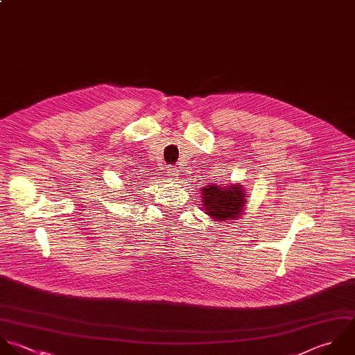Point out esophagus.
Segmentation results:
<instances>
[{
    "mask_svg": "<svg viewBox=\"0 0 355 355\" xmlns=\"http://www.w3.org/2000/svg\"><path fill=\"white\" fill-rule=\"evenodd\" d=\"M167 174H168V177H170L171 180H177L178 175H180V170L175 168V167H170L168 171H167Z\"/></svg>",
    "mask_w": 355,
    "mask_h": 355,
    "instance_id": "1",
    "label": "esophagus"
}]
</instances>
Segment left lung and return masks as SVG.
Segmentation results:
<instances>
[{
  "mask_svg": "<svg viewBox=\"0 0 355 355\" xmlns=\"http://www.w3.org/2000/svg\"><path fill=\"white\" fill-rule=\"evenodd\" d=\"M203 211L217 223H234L245 213L246 189L239 182L221 185H207L200 191Z\"/></svg>",
  "mask_w": 355,
  "mask_h": 355,
  "instance_id": "8db88e82",
  "label": "left lung"
}]
</instances>
